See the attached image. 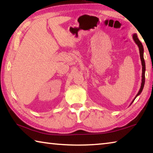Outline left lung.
<instances>
[{
	"mask_svg": "<svg viewBox=\"0 0 153 153\" xmlns=\"http://www.w3.org/2000/svg\"><path fill=\"white\" fill-rule=\"evenodd\" d=\"M132 37H133V39L134 40V42H136V44L137 45H138V48H139L140 56V59H141V62H142V83H141L140 88L139 92H138V94H136V97L134 98V99L132 100V102H131L130 105L132 104V102L134 101V100L136 99V98L138 97V95L140 94V93L142 92V90H143V88H144V82H145V71H146V66H145V62H144V48H143V46H142V43L140 42V41L139 40L136 33H134Z\"/></svg>",
	"mask_w": 153,
	"mask_h": 153,
	"instance_id": "8db88e82",
	"label": "left lung"
}]
</instances>
